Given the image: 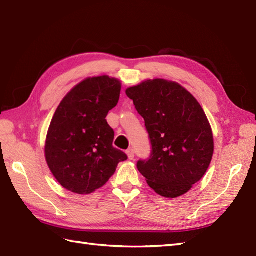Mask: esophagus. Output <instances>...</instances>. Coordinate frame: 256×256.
Masks as SVG:
<instances>
[{"label": "esophagus", "instance_id": "obj_1", "mask_svg": "<svg viewBox=\"0 0 256 256\" xmlns=\"http://www.w3.org/2000/svg\"><path fill=\"white\" fill-rule=\"evenodd\" d=\"M126 155H128V157L130 160H133V159H134V156H135L134 150H132V148H130V150H126Z\"/></svg>", "mask_w": 256, "mask_h": 256}]
</instances>
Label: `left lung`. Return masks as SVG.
Instances as JSON below:
<instances>
[{
    "label": "left lung",
    "instance_id": "8db88e82",
    "mask_svg": "<svg viewBox=\"0 0 256 256\" xmlns=\"http://www.w3.org/2000/svg\"><path fill=\"white\" fill-rule=\"evenodd\" d=\"M144 118L152 152L138 169L154 191L174 198L188 192L208 169L214 138L198 101L176 82L148 80L126 89Z\"/></svg>",
    "mask_w": 256,
    "mask_h": 256
}]
</instances>
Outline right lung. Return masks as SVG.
<instances>
[{"label":"right lung","mask_w":256,"mask_h":256,"mask_svg":"<svg viewBox=\"0 0 256 256\" xmlns=\"http://www.w3.org/2000/svg\"><path fill=\"white\" fill-rule=\"evenodd\" d=\"M121 82L90 77L76 85L58 104L46 140V160L58 182L68 191L90 194L104 186L118 162L128 159L112 146L108 112L118 104Z\"/></svg>","instance_id":"add662e5"}]
</instances>
